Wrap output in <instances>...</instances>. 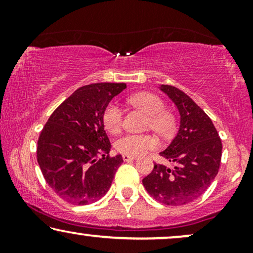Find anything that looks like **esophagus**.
<instances>
[{
    "mask_svg": "<svg viewBox=\"0 0 253 253\" xmlns=\"http://www.w3.org/2000/svg\"><path fill=\"white\" fill-rule=\"evenodd\" d=\"M122 158L124 161H133L137 159V157H132V155H126V154H123Z\"/></svg>",
    "mask_w": 253,
    "mask_h": 253,
    "instance_id": "1",
    "label": "esophagus"
}]
</instances>
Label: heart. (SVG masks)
I'll use <instances>...</instances> for the list:
<instances>
[{"label":"heart","instance_id":"1","mask_svg":"<svg viewBox=\"0 0 253 253\" xmlns=\"http://www.w3.org/2000/svg\"><path fill=\"white\" fill-rule=\"evenodd\" d=\"M130 105L148 115L147 126L154 132L168 137L174 132L176 120L170 110L165 109L164 101L151 92H139L127 99ZM103 126L109 133H119L122 127V110L115 102L109 103L103 112ZM157 139L151 134H126L116 140L115 148L120 153L137 157L157 147Z\"/></svg>","mask_w":253,"mask_h":253}]
</instances>
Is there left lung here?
I'll return each instance as SVG.
<instances>
[{"label": "left lung", "mask_w": 253, "mask_h": 253, "mask_svg": "<svg viewBox=\"0 0 253 253\" xmlns=\"http://www.w3.org/2000/svg\"><path fill=\"white\" fill-rule=\"evenodd\" d=\"M159 88L175 103L181 117L177 134L160 152L162 158L176 166L170 169L155 164L143 184L165 205H185L202 196L215 178L222 143L212 120L189 95L175 86L161 85Z\"/></svg>", "instance_id": "obj_1"}]
</instances>
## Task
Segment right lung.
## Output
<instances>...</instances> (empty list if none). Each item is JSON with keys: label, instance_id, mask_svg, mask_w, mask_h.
Masks as SVG:
<instances>
[{"label": "right lung", "instance_id": "1", "mask_svg": "<svg viewBox=\"0 0 253 253\" xmlns=\"http://www.w3.org/2000/svg\"><path fill=\"white\" fill-rule=\"evenodd\" d=\"M124 83H96L76 89L41 131L38 164L48 185L65 202L87 205L102 198L123 162L109 157L112 145L103 126V112Z\"/></svg>", "mask_w": 253, "mask_h": 253}]
</instances>
